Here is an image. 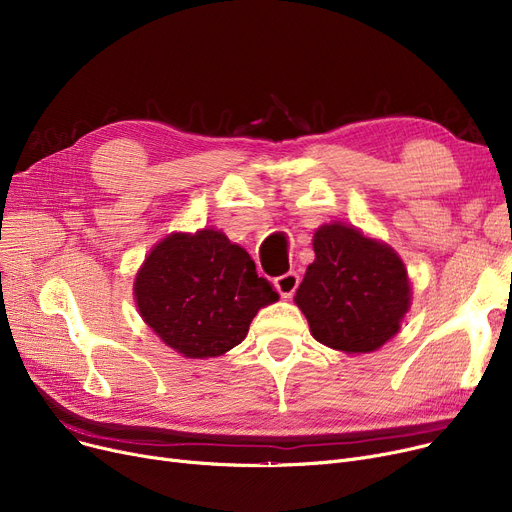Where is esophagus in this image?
Segmentation results:
<instances>
[{"mask_svg":"<svg viewBox=\"0 0 512 512\" xmlns=\"http://www.w3.org/2000/svg\"><path fill=\"white\" fill-rule=\"evenodd\" d=\"M299 274L297 272H288V274H284V276H278L276 280H274V286H276V290L280 292V297L282 299H290L292 294H294V290L299 288Z\"/></svg>","mask_w":512,"mask_h":512,"instance_id":"esophagus-1","label":"esophagus"}]
</instances>
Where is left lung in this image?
<instances>
[{"instance_id": "obj_1", "label": "left lung", "mask_w": 512, "mask_h": 512, "mask_svg": "<svg viewBox=\"0 0 512 512\" xmlns=\"http://www.w3.org/2000/svg\"><path fill=\"white\" fill-rule=\"evenodd\" d=\"M313 251L294 297L313 338L348 355L378 351L411 307L405 263L392 247L340 222L317 228Z\"/></svg>"}]
</instances>
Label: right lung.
Instances as JSON below:
<instances>
[{"label": "right lung", "instance_id": "add662e5", "mask_svg": "<svg viewBox=\"0 0 512 512\" xmlns=\"http://www.w3.org/2000/svg\"><path fill=\"white\" fill-rule=\"evenodd\" d=\"M145 324L188 359L228 353L245 340L257 311L278 292L255 272L249 253L220 230L170 234L134 280Z\"/></svg>", "mask_w": 512, "mask_h": 512}]
</instances>
